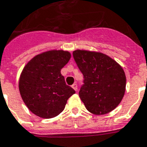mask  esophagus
<instances>
[{"label":"esophagus","instance_id":"obj_1","mask_svg":"<svg viewBox=\"0 0 147 147\" xmlns=\"http://www.w3.org/2000/svg\"><path fill=\"white\" fill-rule=\"evenodd\" d=\"M71 88H73V89H74V90H75V91H77V89H78V88H77V84H72V86H71Z\"/></svg>","mask_w":147,"mask_h":147}]
</instances>
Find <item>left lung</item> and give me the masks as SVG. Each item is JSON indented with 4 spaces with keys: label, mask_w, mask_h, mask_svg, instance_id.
I'll return each mask as SVG.
<instances>
[{
    "label": "left lung",
    "mask_w": 147,
    "mask_h": 147,
    "mask_svg": "<svg viewBox=\"0 0 147 147\" xmlns=\"http://www.w3.org/2000/svg\"><path fill=\"white\" fill-rule=\"evenodd\" d=\"M73 57L84 75L79 95L89 112L105 115L119 105L126 91V75L115 59L102 52L77 49Z\"/></svg>",
    "instance_id": "left-lung-1"
}]
</instances>
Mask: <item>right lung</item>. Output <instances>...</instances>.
<instances>
[{
  "instance_id": "obj_1",
  "label": "right lung",
  "mask_w": 147,
  "mask_h": 147,
  "mask_svg": "<svg viewBox=\"0 0 147 147\" xmlns=\"http://www.w3.org/2000/svg\"><path fill=\"white\" fill-rule=\"evenodd\" d=\"M70 59L67 51L50 50L35 56L24 66L19 91L24 102L34 115L44 119L57 116L76 93L60 72Z\"/></svg>"
}]
</instances>
